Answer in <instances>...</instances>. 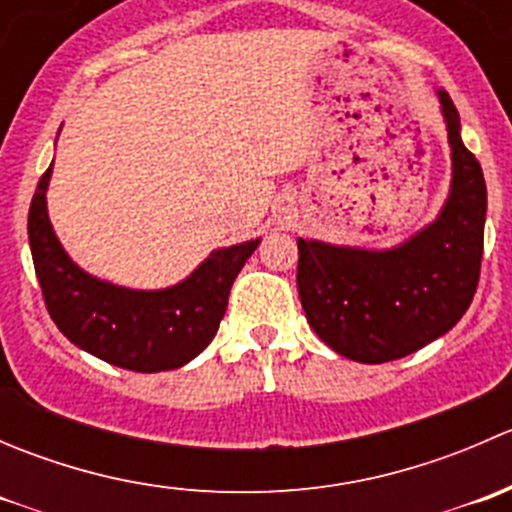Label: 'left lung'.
Masks as SVG:
<instances>
[{
  "instance_id": "8db88e82",
  "label": "left lung",
  "mask_w": 512,
  "mask_h": 512,
  "mask_svg": "<svg viewBox=\"0 0 512 512\" xmlns=\"http://www.w3.org/2000/svg\"><path fill=\"white\" fill-rule=\"evenodd\" d=\"M438 96L453 185L436 223L386 252L297 240V289L307 322L334 352L361 364H384L426 347L456 327L478 289L488 208L483 168L463 146L451 96Z\"/></svg>"
}]
</instances>
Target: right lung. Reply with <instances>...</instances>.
<instances>
[{"label":"right lung","mask_w":512,"mask_h":512,"mask_svg":"<svg viewBox=\"0 0 512 512\" xmlns=\"http://www.w3.org/2000/svg\"><path fill=\"white\" fill-rule=\"evenodd\" d=\"M51 165L29 205V245L44 304L66 339L113 366L141 374L178 369L218 334L227 297L260 240L218 250L180 285L160 292L108 285L69 260L46 215Z\"/></svg>","instance_id":"add662e5"}]
</instances>
